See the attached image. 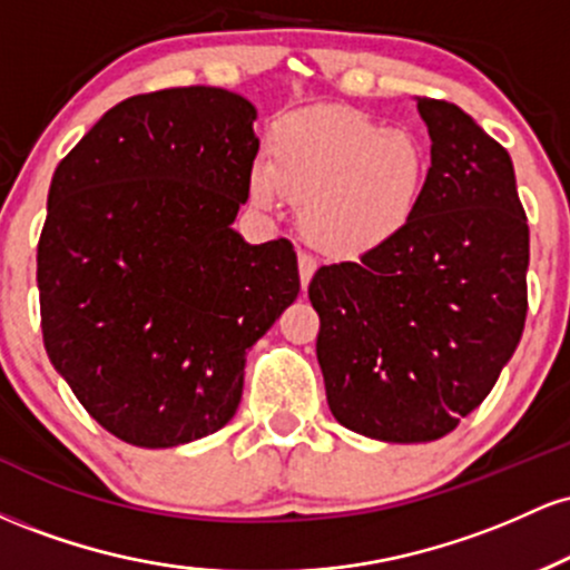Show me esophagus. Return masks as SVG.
I'll return each instance as SVG.
<instances>
[{"instance_id":"34e87169","label":"esophagus","mask_w":570,"mask_h":570,"mask_svg":"<svg viewBox=\"0 0 570 570\" xmlns=\"http://www.w3.org/2000/svg\"><path fill=\"white\" fill-rule=\"evenodd\" d=\"M297 265H299V281H303V289H305V286L311 284L313 273H316V257H313V254H307V252H299Z\"/></svg>"}]
</instances>
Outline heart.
<instances>
[{
    "instance_id": "heart-1",
    "label": "heart",
    "mask_w": 570,
    "mask_h": 570,
    "mask_svg": "<svg viewBox=\"0 0 570 570\" xmlns=\"http://www.w3.org/2000/svg\"><path fill=\"white\" fill-rule=\"evenodd\" d=\"M271 163L248 171V195L273 212L284 193L299 203L307 238L358 254L389 244L415 217L429 153L410 130H391L348 109H303L273 126Z\"/></svg>"
}]
</instances>
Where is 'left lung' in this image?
Wrapping results in <instances>:
<instances>
[{"instance_id":"left-lung-1","label":"left lung","mask_w":570,"mask_h":570,"mask_svg":"<svg viewBox=\"0 0 570 570\" xmlns=\"http://www.w3.org/2000/svg\"><path fill=\"white\" fill-rule=\"evenodd\" d=\"M417 112L431 168L415 217L307 286L332 415L402 444L450 434L490 394L522 337L531 257L507 149L455 104Z\"/></svg>"}]
</instances>
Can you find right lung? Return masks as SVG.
Segmentation results:
<instances>
[{
  "instance_id": "right-lung-1",
  "label": "right lung",
  "mask_w": 570,
  "mask_h": 570,
  "mask_svg": "<svg viewBox=\"0 0 570 570\" xmlns=\"http://www.w3.org/2000/svg\"><path fill=\"white\" fill-rule=\"evenodd\" d=\"M257 109L168 88L109 109L58 163L37 246L42 340L117 440L214 434L244 394L246 351L297 299L286 238L233 230L257 158Z\"/></svg>"
}]
</instances>
